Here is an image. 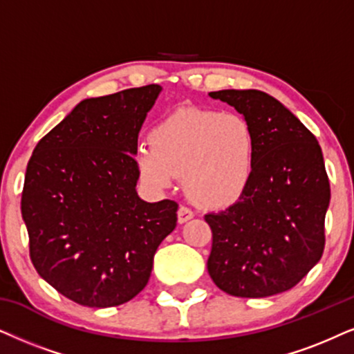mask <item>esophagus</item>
I'll return each mask as SVG.
<instances>
[{
	"mask_svg": "<svg viewBox=\"0 0 354 354\" xmlns=\"http://www.w3.org/2000/svg\"><path fill=\"white\" fill-rule=\"evenodd\" d=\"M192 217H194V214H192V210L189 207H186V205H181V207L178 209V222L180 223L191 221Z\"/></svg>",
	"mask_w": 354,
	"mask_h": 354,
	"instance_id": "obj_1",
	"label": "esophagus"
}]
</instances>
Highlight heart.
Returning a JSON list of instances; mask_svg holds the SVG:
<instances>
[{
  "instance_id": "obj_1",
  "label": "heart",
  "mask_w": 354,
  "mask_h": 354,
  "mask_svg": "<svg viewBox=\"0 0 354 354\" xmlns=\"http://www.w3.org/2000/svg\"><path fill=\"white\" fill-rule=\"evenodd\" d=\"M149 144L137 150L136 165L151 189H168L183 174L192 203L223 209L243 198L252 185L258 136L241 114L180 107L151 129Z\"/></svg>"
}]
</instances>
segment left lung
I'll return each instance as SVG.
<instances>
[{
    "label": "left lung",
    "instance_id": "8db88e82",
    "mask_svg": "<svg viewBox=\"0 0 354 354\" xmlns=\"http://www.w3.org/2000/svg\"><path fill=\"white\" fill-rule=\"evenodd\" d=\"M214 100L252 122L258 156L252 185L229 209L207 214V271L235 297H268L294 288L322 258L330 183L314 133L258 89H222Z\"/></svg>",
    "mask_w": 354,
    "mask_h": 354
}]
</instances>
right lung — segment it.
<instances>
[{
	"label": "right lung",
	"mask_w": 354,
	"mask_h": 354,
	"mask_svg": "<svg viewBox=\"0 0 354 354\" xmlns=\"http://www.w3.org/2000/svg\"><path fill=\"white\" fill-rule=\"evenodd\" d=\"M162 86L89 97L40 138L26 169L21 212L35 271L86 307L129 302L150 279L178 204L145 203L133 155Z\"/></svg>",
	"instance_id": "right-lung-1"
}]
</instances>
